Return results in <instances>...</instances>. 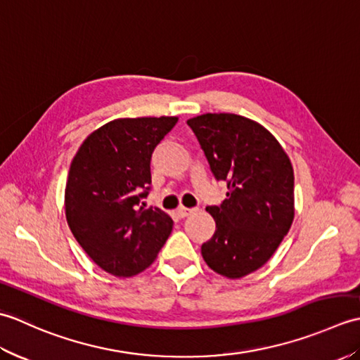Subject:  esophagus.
<instances>
[{
    "label": "esophagus",
    "instance_id": "1",
    "mask_svg": "<svg viewBox=\"0 0 360 360\" xmlns=\"http://www.w3.org/2000/svg\"><path fill=\"white\" fill-rule=\"evenodd\" d=\"M190 213H193V209H187V207H178L176 209V215H178L179 218H186V217H188Z\"/></svg>",
    "mask_w": 360,
    "mask_h": 360
}]
</instances>
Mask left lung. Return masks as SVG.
Listing matches in <instances>:
<instances>
[{
    "mask_svg": "<svg viewBox=\"0 0 360 360\" xmlns=\"http://www.w3.org/2000/svg\"><path fill=\"white\" fill-rule=\"evenodd\" d=\"M210 170L227 182L223 204L207 207L217 223L201 246L212 271L236 280L259 269L294 221V170L271 131L231 112H207L187 120Z\"/></svg>",
    "mask_w": 360,
    "mask_h": 360,
    "instance_id": "left-lung-1",
    "label": "left lung"
}]
</instances>
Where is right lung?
Returning a JSON list of instances; mask_svg holds the SVG:
<instances>
[{
	"label": "right lung",
	"mask_w": 360,
	"mask_h": 360,
	"mask_svg": "<svg viewBox=\"0 0 360 360\" xmlns=\"http://www.w3.org/2000/svg\"><path fill=\"white\" fill-rule=\"evenodd\" d=\"M178 117L114 119L75 153L65 188V213L75 240L116 277H133L155 262L172 233L165 212L139 207L151 184L156 145Z\"/></svg>",
	"instance_id": "obj_1"
}]
</instances>
